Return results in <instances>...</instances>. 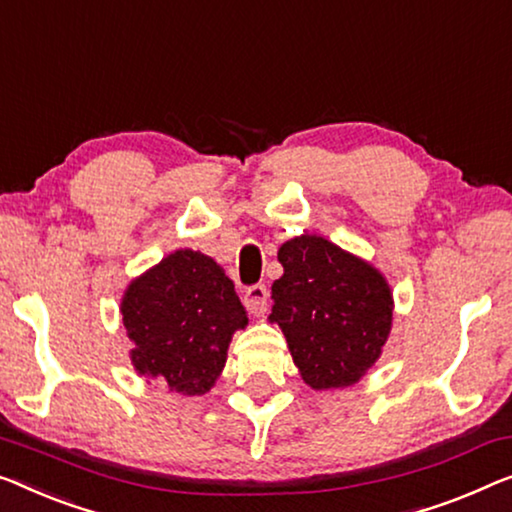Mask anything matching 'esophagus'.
I'll list each match as a JSON object with an SVG mask.
<instances>
[{"label":"esophagus","instance_id":"esophagus-1","mask_svg":"<svg viewBox=\"0 0 512 512\" xmlns=\"http://www.w3.org/2000/svg\"><path fill=\"white\" fill-rule=\"evenodd\" d=\"M243 303H246V308L253 312V315H264L266 303H269V289L264 285L248 287L246 296H243Z\"/></svg>","mask_w":512,"mask_h":512}]
</instances>
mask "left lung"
<instances>
[{
    "label": "left lung",
    "instance_id": "left-lung-1",
    "mask_svg": "<svg viewBox=\"0 0 512 512\" xmlns=\"http://www.w3.org/2000/svg\"><path fill=\"white\" fill-rule=\"evenodd\" d=\"M278 262L285 273L271 287L269 319L285 333L303 381L315 391L356 384L391 333L386 278L317 234L282 243Z\"/></svg>",
    "mask_w": 512,
    "mask_h": 512
}]
</instances>
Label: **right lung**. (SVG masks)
Segmentation results:
<instances>
[{
    "label": "right lung",
    "mask_w": 512,
    "mask_h": 512,
    "mask_svg": "<svg viewBox=\"0 0 512 512\" xmlns=\"http://www.w3.org/2000/svg\"><path fill=\"white\" fill-rule=\"evenodd\" d=\"M121 317L137 375L181 395L216 384L234 331L248 324L234 282L211 257L188 248L128 285Z\"/></svg>",
    "instance_id": "add662e5"
}]
</instances>
